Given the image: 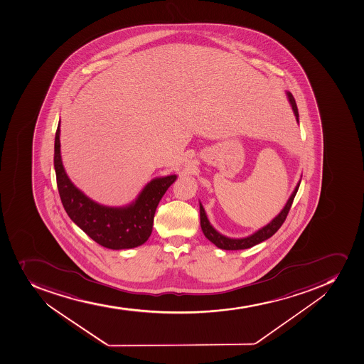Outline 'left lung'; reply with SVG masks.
Here are the masks:
<instances>
[{"label": "left lung", "mask_w": 364, "mask_h": 364, "mask_svg": "<svg viewBox=\"0 0 364 364\" xmlns=\"http://www.w3.org/2000/svg\"><path fill=\"white\" fill-rule=\"evenodd\" d=\"M287 94L288 100H289L291 109H293L294 114L296 117V122L299 123V111H297L296 102L294 100L293 95L290 94L289 91H286ZM302 178V176H301ZM301 179L295 186V190L290 196L287 203L284 205V208L281 210L280 213L277 214V217L274 218L273 220L270 221L269 224L262 227L260 230H257L255 233L250 234L248 237H240V239H233V237H225L224 234L219 233L212 225H210L208 218H207L206 212L203 208L201 203L200 205V226L203 230V233L212 244L215 245L218 248L225 250H247L250 247L255 246V245L260 244L262 241L267 240L272 235L277 233V230L282 226L286 218H287L288 212H289L290 206L293 203L294 198L296 196L297 190L300 187Z\"/></svg>", "instance_id": "obj_1"}]
</instances>
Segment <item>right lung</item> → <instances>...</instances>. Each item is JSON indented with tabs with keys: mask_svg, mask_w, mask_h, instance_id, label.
Wrapping results in <instances>:
<instances>
[{
	"mask_svg": "<svg viewBox=\"0 0 364 364\" xmlns=\"http://www.w3.org/2000/svg\"><path fill=\"white\" fill-rule=\"evenodd\" d=\"M60 132L58 123L55 136V172L60 200L71 220L97 244L110 250H129L146 242L152 233L158 203L177 176L154 178L145 185L136 200L127 206H104L78 190L65 173L60 158Z\"/></svg>",
	"mask_w": 364,
	"mask_h": 364,
	"instance_id": "add662e5",
	"label": "right lung"
}]
</instances>
